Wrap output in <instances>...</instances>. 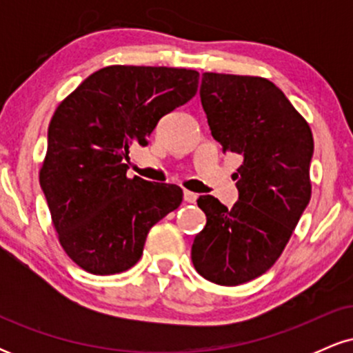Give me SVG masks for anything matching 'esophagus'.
I'll return each instance as SVG.
<instances>
[{
  "mask_svg": "<svg viewBox=\"0 0 353 353\" xmlns=\"http://www.w3.org/2000/svg\"><path fill=\"white\" fill-rule=\"evenodd\" d=\"M197 194L196 192H190V190H184V201L189 202V204H194L197 201Z\"/></svg>",
  "mask_w": 353,
  "mask_h": 353,
  "instance_id": "1",
  "label": "esophagus"
}]
</instances>
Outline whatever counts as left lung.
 Segmentation results:
<instances>
[{"label": "left lung", "instance_id": "8db88e82", "mask_svg": "<svg viewBox=\"0 0 353 353\" xmlns=\"http://www.w3.org/2000/svg\"><path fill=\"white\" fill-rule=\"evenodd\" d=\"M201 101L222 152L242 157L239 201L197 205L208 222L194 239L192 264L217 285H241L275 264L310 201V125L285 94L259 76L204 72Z\"/></svg>", "mask_w": 353, "mask_h": 353}]
</instances>
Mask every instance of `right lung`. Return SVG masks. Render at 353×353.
<instances>
[{"label": "right lung", "instance_id": "obj_1", "mask_svg": "<svg viewBox=\"0 0 353 353\" xmlns=\"http://www.w3.org/2000/svg\"><path fill=\"white\" fill-rule=\"evenodd\" d=\"M199 72L165 66H108L56 108L39 184L68 257L94 275L131 269L149 230L177 209L182 189L128 177L131 144L192 99Z\"/></svg>", "mask_w": 353, "mask_h": 353}]
</instances>
